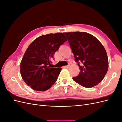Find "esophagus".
I'll use <instances>...</instances> for the list:
<instances>
[{
    "label": "esophagus",
    "mask_w": 122,
    "mask_h": 122,
    "mask_svg": "<svg viewBox=\"0 0 122 122\" xmlns=\"http://www.w3.org/2000/svg\"><path fill=\"white\" fill-rule=\"evenodd\" d=\"M70 67V65H68V66H64V68H66V69H68Z\"/></svg>",
    "instance_id": "34e87169"
}]
</instances>
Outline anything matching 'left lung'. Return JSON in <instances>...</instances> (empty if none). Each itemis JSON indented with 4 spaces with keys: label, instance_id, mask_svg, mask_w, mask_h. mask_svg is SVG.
I'll return each instance as SVG.
<instances>
[{
    "label": "left lung",
    "instance_id": "obj_1",
    "mask_svg": "<svg viewBox=\"0 0 122 122\" xmlns=\"http://www.w3.org/2000/svg\"><path fill=\"white\" fill-rule=\"evenodd\" d=\"M78 62L80 73L73 80L80 85L92 88L102 81L109 62L105 48L95 36L86 32L64 33ZM80 62L82 64L81 65Z\"/></svg>",
    "mask_w": 122,
    "mask_h": 122
}]
</instances>
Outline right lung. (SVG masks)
<instances>
[{"instance_id": "add662e5", "label": "right lung", "mask_w": 122, "mask_h": 122, "mask_svg": "<svg viewBox=\"0 0 122 122\" xmlns=\"http://www.w3.org/2000/svg\"><path fill=\"white\" fill-rule=\"evenodd\" d=\"M67 41L62 33L42 35L27 48L20 63L22 79L36 91H46L55 83L61 67L50 68L55 53Z\"/></svg>"}]
</instances>
